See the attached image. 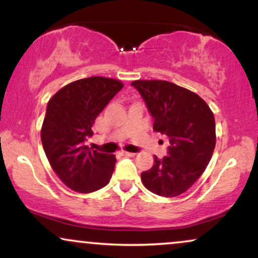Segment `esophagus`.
Here are the masks:
<instances>
[{"label": "esophagus", "mask_w": 258, "mask_h": 258, "mask_svg": "<svg viewBox=\"0 0 258 258\" xmlns=\"http://www.w3.org/2000/svg\"><path fill=\"white\" fill-rule=\"evenodd\" d=\"M121 154H122L123 156H135L136 155L135 153H130V152H122Z\"/></svg>", "instance_id": "esophagus-1"}]
</instances>
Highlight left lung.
<instances>
[{
    "instance_id": "obj_1",
    "label": "left lung",
    "mask_w": 258,
    "mask_h": 258,
    "mask_svg": "<svg viewBox=\"0 0 258 258\" xmlns=\"http://www.w3.org/2000/svg\"><path fill=\"white\" fill-rule=\"evenodd\" d=\"M154 119V131L170 139L167 156H154L150 170L141 174L152 193L178 197L204 173L216 146L214 112L203 98L184 87L164 80H136Z\"/></svg>"
}]
</instances>
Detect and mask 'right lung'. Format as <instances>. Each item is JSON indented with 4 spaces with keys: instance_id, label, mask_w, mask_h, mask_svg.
<instances>
[{
    "instance_id": "obj_1",
    "label": "right lung",
    "mask_w": 258,
    "mask_h": 258,
    "mask_svg": "<svg viewBox=\"0 0 258 258\" xmlns=\"http://www.w3.org/2000/svg\"><path fill=\"white\" fill-rule=\"evenodd\" d=\"M123 87L119 80L92 76L64 86L47 104L41 141L55 174L68 188L92 193L109 183L115 155L85 146L94 120Z\"/></svg>"
}]
</instances>
